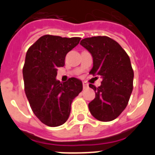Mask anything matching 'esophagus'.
Returning a JSON list of instances; mask_svg holds the SVG:
<instances>
[{"mask_svg":"<svg viewBox=\"0 0 155 155\" xmlns=\"http://www.w3.org/2000/svg\"><path fill=\"white\" fill-rule=\"evenodd\" d=\"M82 84H83V87H84V88H86V87H87V86H88V84H87V83L86 81H83L82 82Z\"/></svg>","mask_w":155,"mask_h":155,"instance_id":"1","label":"esophagus"}]
</instances>
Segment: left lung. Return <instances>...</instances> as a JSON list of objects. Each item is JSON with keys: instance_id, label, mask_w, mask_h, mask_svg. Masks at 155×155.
Wrapping results in <instances>:
<instances>
[{"instance_id": "1", "label": "left lung", "mask_w": 155, "mask_h": 155, "mask_svg": "<svg viewBox=\"0 0 155 155\" xmlns=\"http://www.w3.org/2000/svg\"><path fill=\"white\" fill-rule=\"evenodd\" d=\"M80 44L92 56L90 74L102 79L99 87L89 84L95 92V98L88 104L90 113L99 121H112L126 109L133 91L130 57L118 42L108 36L85 38Z\"/></svg>"}]
</instances>
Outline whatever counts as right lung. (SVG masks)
Masks as SVG:
<instances>
[{
    "label": "right lung",
    "mask_w": 155,
    "mask_h": 155,
    "mask_svg": "<svg viewBox=\"0 0 155 155\" xmlns=\"http://www.w3.org/2000/svg\"><path fill=\"white\" fill-rule=\"evenodd\" d=\"M80 40L79 37L45 35L27 51L22 71L25 92L32 112L45 125L64 124L73 99L83 89L78 78H71L64 83L56 79L57 68L64 67L67 53Z\"/></svg>",
    "instance_id": "right-lung-1"
}]
</instances>
